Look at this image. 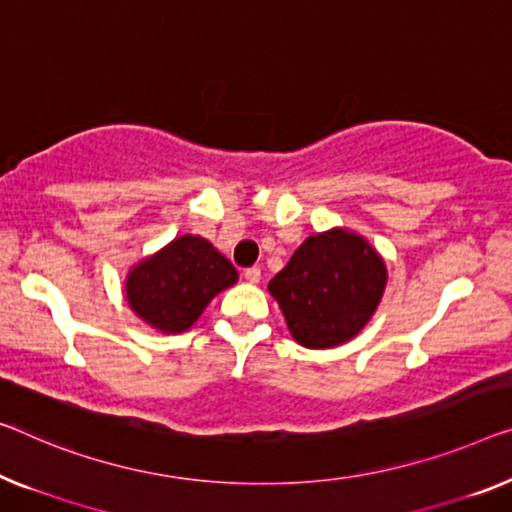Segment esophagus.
Returning <instances> with one entry per match:
<instances>
[{"mask_svg": "<svg viewBox=\"0 0 512 512\" xmlns=\"http://www.w3.org/2000/svg\"><path fill=\"white\" fill-rule=\"evenodd\" d=\"M243 278H246L250 285H257V282L262 280V271H259L257 266H250V269L243 271Z\"/></svg>", "mask_w": 512, "mask_h": 512, "instance_id": "obj_1", "label": "esophagus"}]
</instances>
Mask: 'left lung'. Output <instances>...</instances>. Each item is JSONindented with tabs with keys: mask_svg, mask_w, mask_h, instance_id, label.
Returning <instances> with one entry per match:
<instances>
[{
	"mask_svg": "<svg viewBox=\"0 0 512 512\" xmlns=\"http://www.w3.org/2000/svg\"><path fill=\"white\" fill-rule=\"evenodd\" d=\"M384 287V259L345 230L308 236L269 282L294 340L310 349L352 340L377 310Z\"/></svg>",
	"mask_w": 512,
	"mask_h": 512,
	"instance_id": "obj_1",
	"label": "left lung"
}]
</instances>
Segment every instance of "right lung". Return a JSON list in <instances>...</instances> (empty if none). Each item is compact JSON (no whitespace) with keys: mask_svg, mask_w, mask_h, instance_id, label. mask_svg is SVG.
I'll use <instances>...</instances> for the list:
<instances>
[{"mask_svg":"<svg viewBox=\"0 0 512 512\" xmlns=\"http://www.w3.org/2000/svg\"><path fill=\"white\" fill-rule=\"evenodd\" d=\"M236 278L230 259L202 236L186 234L135 266L126 280V299L147 324L181 333Z\"/></svg>","mask_w":512,"mask_h":512,"instance_id":"right-lung-1","label":"right lung"}]
</instances>
